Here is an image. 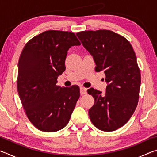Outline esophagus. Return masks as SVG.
<instances>
[{"label": "esophagus", "instance_id": "1", "mask_svg": "<svg viewBox=\"0 0 157 157\" xmlns=\"http://www.w3.org/2000/svg\"><path fill=\"white\" fill-rule=\"evenodd\" d=\"M86 91L87 89L86 88H84V87H80V94L81 95H84L86 94Z\"/></svg>", "mask_w": 157, "mask_h": 157}]
</instances>
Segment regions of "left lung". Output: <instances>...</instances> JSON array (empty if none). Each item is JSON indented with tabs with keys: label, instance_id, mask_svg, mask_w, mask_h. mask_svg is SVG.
<instances>
[{
	"label": "left lung",
	"instance_id": "left-lung-1",
	"mask_svg": "<svg viewBox=\"0 0 157 157\" xmlns=\"http://www.w3.org/2000/svg\"><path fill=\"white\" fill-rule=\"evenodd\" d=\"M76 35L94 57L95 71L105 72L107 83L105 95L93 88L87 91L95 100L90 119L98 129L115 131L127 123L139 102L140 73L136 54L129 42L113 31H82Z\"/></svg>",
	"mask_w": 157,
	"mask_h": 157
}]
</instances>
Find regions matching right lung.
Returning <instances> with one entry per match:
<instances>
[{
	"mask_svg": "<svg viewBox=\"0 0 157 157\" xmlns=\"http://www.w3.org/2000/svg\"><path fill=\"white\" fill-rule=\"evenodd\" d=\"M80 42L71 32L48 30L30 39L18 63L17 89L26 115L41 131L54 132L70 120L79 95L78 86H57L71 46Z\"/></svg>",
	"mask_w": 157,
	"mask_h": 157,
	"instance_id": "obj_1",
	"label": "right lung"
}]
</instances>
